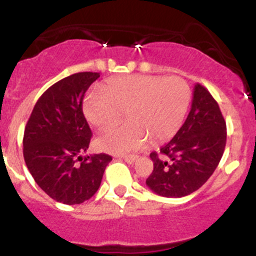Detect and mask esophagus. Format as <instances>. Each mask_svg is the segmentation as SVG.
<instances>
[{
    "label": "esophagus",
    "mask_w": 256,
    "mask_h": 256,
    "mask_svg": "<svg viewBox=\"0 0 256 256\" xmlns=\"http://www.w3.org/2000/svg\"><path fill=\"white\" fill-rule=\"evenodd\" d=\"M136 158H138L136 154H126V156H124V160H125L128 164H134V162L136 161Z\"/></svg>",
    "instance_id": "1"
}]
</instances>
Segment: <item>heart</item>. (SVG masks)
<instances>
[{"label":"heart","instance_id":"obj_1","mask_svg":"<svg viewBox=\"0 0 256 256\" xmlns=\"http://www.w3.org/2000/svg\"><path fill=\"white\" fill-rule=\"evenodd\" d=\"M190 102V88L180 76H126L105 84L84 100L88 121L99 130L118 125L125 114L128 124L98 138L102 150L116 154L160 144L174 138L182 125Z\"/></svg>","mask_w":256,"mask_h":256}]
</instances>
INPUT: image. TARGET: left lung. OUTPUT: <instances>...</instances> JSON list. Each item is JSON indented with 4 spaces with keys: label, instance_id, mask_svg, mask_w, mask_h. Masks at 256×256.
<instances>
[{
    "label": "left lung",
    "instance_id": "left-lung-1",
    "mask_svg": "<svg viewBox=\"0 0 256 256\" xmlns=\"http://www.w3.org/2000/svg\"><path fill=\"white\" fill-rule=\"evenodd\" d=\"M226 144V125L218 102L203 85L197 84L182 128L158 154H150L154 171L146 184L168 198L196 192L216 171Z\"/></svg>",
    "mask_w": 256,
    "mask_h": 256
}]
</instances>
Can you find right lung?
<instances>
[{"instance_id":"add662e5","label":"right lung","mask_w":256,"mask_h":256,"mask_svg":"<svg viewBox=\"0 0 256 256\" xmlns=\"http://www.w3.org/2000/svg\"><path fill=\"white\" fill-rule=\"evenodd\" d=\"M99 76L82 72L56 82L36 102L24 128L23 157L28 171L49 197L64 204L90 200L112 160L106 154L80 156L92 135L82 99Z\"/></svg>"}]
</instances>
